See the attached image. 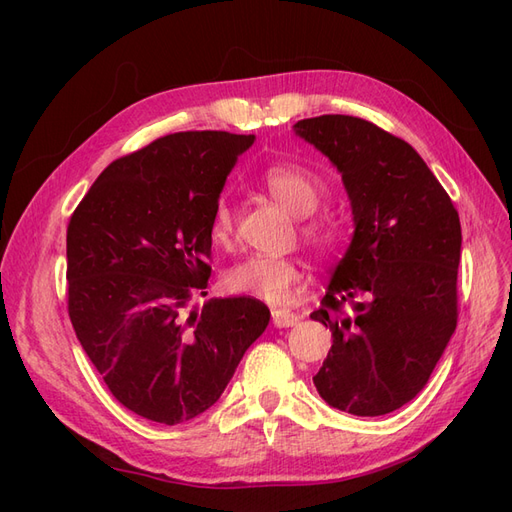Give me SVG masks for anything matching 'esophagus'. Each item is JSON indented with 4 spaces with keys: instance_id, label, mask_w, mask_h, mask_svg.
Here are the masks:
<instances>
[{
    "instance_id": "esophagus-1",
    "label": "esophagus",
    "mask_w": 512,
    "mask_h": 512,
    "mask_svg": "<svg viewBox=\"0 0 512 512\" xmlns=\"http://www.w3.org/2000/svg\"><path fill=\"white\" fill-rule=\"evenodd\" d=\"M271 318H273V324L275 327H294V324L299 322V316L294 312H288V309H273L271 312Z\"/></svg>"
}]
</instances>
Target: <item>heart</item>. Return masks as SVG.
I'll use <instances>...</instances> for the list:
<instances>
[{
  "instance_id": "b5f03b06",
  "label": "heart",
  "mask_w": 512,
  "mask_h": 512,
  "mask_svg": "<svg viewBox=\"0 0 512 512\" xmlns=\"http://www.w3.org/2000/svg\"><path fill=\"white\" fill-rule=\"evenodd\" d=\"M260 185L277 203L299 215V235L305 245L318 254L337 250L344 239V222L337 213L318 209L327 196V185L316 173L292 162H275L262 170ZM209 235L215 245L222 247L230 245L235 237V211L226 200H220L213 207ZM303 282V267L297 260L284 256H250L232 267L224 277L228 292L269 305L290 301Z\"/></svg>"
}]
</instances>
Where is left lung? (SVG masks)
<instances>
[{
  "label": "left lung",
  "instance_id": "8db88e82",
  "mask_svg": "<svg viewBox=\"0 0 512 512\" xmlns=\"http://www.w3.org/2000/svg\"><path fill=\"white\" fill-rule=\"evenodd\" d=\"M294 128L342 173L356 224L312 314L333 333L314 384L337 410L389 414L425 389L455 333L459 213L423 158L376 123L320 115Z\"/></svg>",
  "mask_w": 512,
  "mask_h": 512
}]
</instances>
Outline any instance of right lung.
Here are the masks:
<instances>
[{
    "mask_svg": "<svg viewBox=\"0 0 512 512\" xmlns=\"http://www.w3.org/2000/svg\"><path fill=\"white\" fill-rule=\"evenodd\" d=\"M254 136L192 130L108 164L68 222V316L123 408L162 425L209 410L269 324V307L215 299L211 215Z\"/></svg>",
    "mask_w": 512,
    "mask_h": 512,
    "instance_id": "add662e5",
    "label": "right lung"
}]
</instances>
